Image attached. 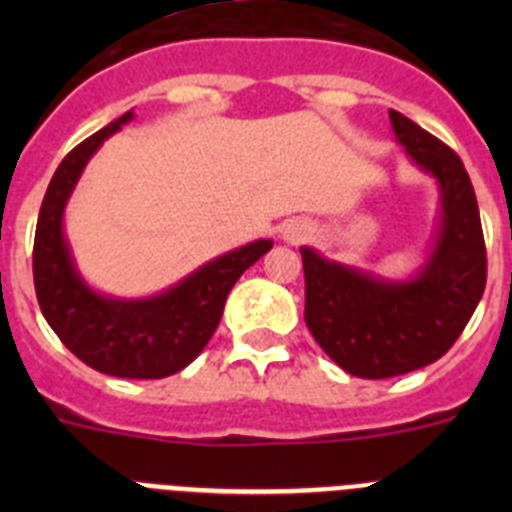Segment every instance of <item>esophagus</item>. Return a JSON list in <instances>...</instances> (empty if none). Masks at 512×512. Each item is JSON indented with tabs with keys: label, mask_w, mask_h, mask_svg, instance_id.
Listing matches in <instances>:
<instances>
[{
	"label": "esophagus",
	"mask_w": 512,
	"mask_h": 512,
	"mask_svg": "<svg viewBox=\"0 0 512 512\" xmlns=\"http://www.w3.org/2000/svg\"><path fill=\"white\" fill-rule=\"evenodd\" d=\"M279 233H282V238L287 243H302L312 235V225L307 223L305 217H292V220H287V223L282 225Z\"/></svg>",
	"instance_id": "obj_1"
}]
</instances>
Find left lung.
Returning <instances> with one entry per match:
<instances>
[{
  "mask_svg": "<svg viewBox=\"0 0 512 512\" xmlns=\"http://www.w3.org/2000/svg\"><path fill=\"white\" fill-rule=\"evenodd\" d=\"M390 122L410 161L438 187V223L423 264L408 279H390L300 248L307 328L343 372L361 379L397 377L441 359L487 282L477 197L461 158L397 110Z\"/></svg>",
  "mask_w": 512,
  "mask_h": 512,
  "instance_id": "1",
  "label": "left lung"
}]
</instances>
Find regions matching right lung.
Listing matches in <instances>:
<instances>
[{
  "instance_id": "1",
  "label": "right lung",
  "mask_w": 512,
  "mask_h": 512,
  "mask_svg": "<svg viewBox=\"0 0 512 512\" xmlns=\"http://www.w3.org/2000/svg\"><path fill=\"white\" fill-rule=\"evenodd\" d=\"M133 117V110L125 112L89 135L53 174L35 228V295L63 346L87 366L110 377L164 379L202 354L233 284L274 241L259 238L233 248L151 297H115L94 289L76 266L63 215L89 158Z\"/></svg>"
}]
</instances>
